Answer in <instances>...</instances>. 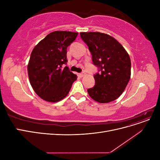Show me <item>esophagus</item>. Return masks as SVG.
Segmentation results:
<instances>
[{"label": "esophagus", "instance_id": "1", "mask_svg": "<svg viewBox=\"0 0 160 160\" xmlns=\"http://www.w3.org/2000/svg\"><path fill=\"white\" fill-rule=\"evenodd\" d=\"M85 75V73L83 72H81V73H79V74H78V76L80 77H83Z\"/></svg>", "mask_w": 160, "mask_h": 160}]
</instances>
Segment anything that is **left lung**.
Wrapping results in <instances>:
<instances>
[{
    "mask_svg": "<svg viewBox=\"0 0 160 160\" xmlns=\"http://www.w3.org/2000/svg\"><path fill=\"white\" fill-rule=\"evenodd\" d=\"M88 45L93 64L99 68L91 98L101 103H109L122 94L131 77V59L123 47L111 36L99 32H80Z\"/></svg>",
    "mask_w": 160,
    "mask_h": 160,
    "instance_id": "8db88e82",
    "label": "left lung"
}]
</instances>
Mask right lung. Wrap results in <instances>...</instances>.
I'll list each match as a JSON object with an SVG mask.
<instances>
[{
	"instance_id": "add662e5",
	"label": "right lung",
	"mask_w": 160,
	"mask_h": 160,
	"mask_svg": "<svg viewBox=\"0 0 160 160\" xmlns=\"http://www.w3.org/2000/svg\"><path fill=\"white\" fill-rule=\"evenodd\" d=\"M78 32H52L34 48L27 66L31 85L43 100L55 103L68 95L77 75L69 71L67 64V49Z\"/></svg>"
}]
</instances>
